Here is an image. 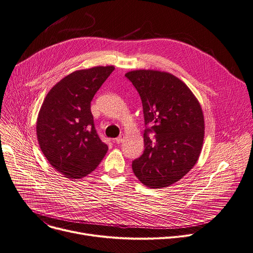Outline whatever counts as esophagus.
Segmentation results:
<instances>
[{
  "instance_id": "esophagus-1",
  "label": "esophagus",
  "mask_w": 253,
  "mask_h": 253,
  "mask_svg": "<svg viewBox=\"0 0 253 253\" xmlns=\"http://www.w3.org/2000/svg\"><path fill=\"white\" fill-rule=\"evenodd\" d=\"M115 141H116V143L120 144V143L123 141V137H122V136H119V137H117V138L115 139Z\"/></svg>"
}]
</instances>
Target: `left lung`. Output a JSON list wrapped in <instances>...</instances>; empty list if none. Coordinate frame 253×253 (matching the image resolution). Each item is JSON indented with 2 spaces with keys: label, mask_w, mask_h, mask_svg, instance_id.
<instances>
[{
  "label": "left lung",
  "mask_w": 253,
  "mask_h": 253,
  "mask_svg": "<svg viewBox=\"0 0 253 253\" xmlns=\"http://www.w3.org/2000/svg\"><path fill=\"white\" fill-rule=\"evenodd\" d=\"M142 101L145 125L143 154L132 169L144 186L166 188L185 176L197 164L204 141L202 107L189 86L173 75L152 70L128 72ZM156 132L152 142L147 134Z\"/></svg>",
  "instance_id": "8db88e82"
}]
</instances>
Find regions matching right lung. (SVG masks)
Here are the masks:
<instances>
[{
    "label": "right lung",
    "instance_id": "obj_1",
    "mask_svg": "<svg viewBox=\"0 0 253 253\" xmlns=\"http://www.w3.org/2000/svg\"><path fill=\"white\" fill-rule=\"evenodd\" d=\"M114 70L108 65L76 71L53 85L42 103L38 143L48 163L67 178L94 171L108 151L96 131L90 102Z\"/></svg>",
    "mask_w": 253,
    "mask_h": 253
}]
</instances>
